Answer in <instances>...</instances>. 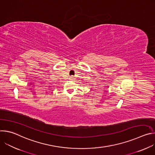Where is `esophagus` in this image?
Wrapping results in <instances>:
<instances>
[{
	"label": "esophagus",
	"mask_w": 155,
	"mask_h": 155,
	"mask_svg": "<svg viewBox=\"0 0 155 155\" xmlns=\"http://www.w3.org/2000/svg\"><path fill=\"white\" fill-rule=\"evenodd\" d=\"M71 78L72 79V80H73V78H74V76H71Z\"/></svg>",
	"instance_id": "1"
}]
</instances>
